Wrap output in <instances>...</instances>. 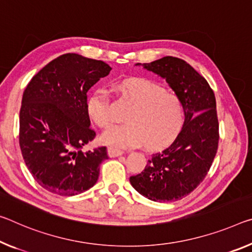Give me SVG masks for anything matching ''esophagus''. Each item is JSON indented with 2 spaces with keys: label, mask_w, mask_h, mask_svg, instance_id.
Listing matches in <instances>:
<instances>
[{
  "label": "esophagus",
  "mask_w": 252,
  "mask_h": 252,
  "mask_svg": "<svg viewBox=\"0 0 252 252\" xmlns=\"http://www.w3.org/2000/svg\"><path fill=\"white\" fill-rule=\"evenodd\" d=\"M107 153H109L110 157H119V156L123 155V151L120 150V149H115V148H109V150H107Z\"/></svg>",
  "instance_id": "obj_1"
}]
</instances>
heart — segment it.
Here are the masks:
<instances>
[{
    "label": "heart",
    "instance_id": "1",
    "mask_svg": "<svg viewBox=\"0 0 252 252\" xmlns=\"http://www.w3.org/2000/svg\"><path fill=\"white\" fill-rule=\"evenodd\" d=\"M122 98L130 103L125 121L102 134V141L115 148L145 145L147 149L162 148L174 140L184 121L183 103L176 94L151 79L133 77L118 84ZM86 111L95 125L106 127L112 121L110 97L104 89L94 90L86 101Z\"/></svg>",
    "mask_w": 252,
    "mask_h": 252
}]
</instances>
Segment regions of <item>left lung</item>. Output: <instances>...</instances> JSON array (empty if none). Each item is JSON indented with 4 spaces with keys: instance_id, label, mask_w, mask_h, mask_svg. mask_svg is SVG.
Listing matches in <instances>:
<instances>
[{
    "instance_id": "left-lung-1",
    "label": "left lung",
    "mask_w": 252,
    "mask_h": 252,
    "mask_svg": "<svg viewBox=\"0 0 252 252\" xmlns=\"http://www.w3.org/2000/svg\"><path fill=\"white\" fill-rule=\"evenodd\" d=\"M142 66L166 79L181 98L185 121L174 142L151 155L145 169L131 176L130 183L151 201H178L203 182L217 155V102L206 79L183 59L166 56Z\"/></svg>"
}]
</instances>
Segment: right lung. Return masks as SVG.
<instances>
[{
    "label": "right lung",
    "instance_id": "add662e5",
    "mask_svg": "<svg viewBox=\"0 0 252 252\" xmlns=\"http://www.w3.org/2000/svg\"><path fill=\"white\" fill-rule=\"evenodd\" d=\"M102 61L65 54L35 74L20 110L19 143L25 162L40 186L74 196L96 184L105 147L84 153L95 138L86 111L87 92L110 74Z\"/></svg>",
    "mask_w": 252,
    "mask_h": 252
}]
</instances>
